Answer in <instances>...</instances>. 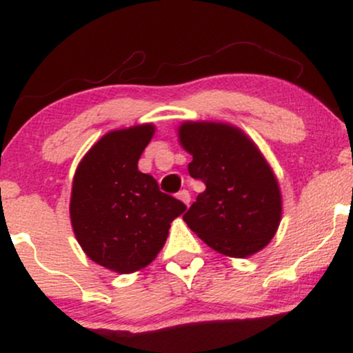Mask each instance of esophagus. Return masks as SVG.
I'll return each instance as SVG.
<instances>
[{"label": "esophagus", "mask_w": 353, "mask_h": 353, "mask_svg": "<svg viewBox=\"0 0 353 353\" xmlns=\"http://www.w3.org/2000/svg\"><path fill=\"white\" fill-rule=\"evenodd\" d=\"M177 197H179V199H181L182 202H184L185 205H189V202H190V194H189L188 189L179 190V192H177Z\"/></svg>", "instance_id": "obj_1"}]
</instances>
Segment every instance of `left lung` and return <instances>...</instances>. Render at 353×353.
I'll return each instance as SVG.
<instances>
[{"mask_svg":"<svg viewBox=\"0 0 353 353\" xmlns=\"http://www.w3.org/2000/svg\"><path fill=\"white\" fill-rule=\"evenodd\" d=\"M179 137L192 154L190 177L205 184L184 214L185 224L209 247L230 257L264 249L281 222L282 201L261 151L228 124L184 123Z\"/></svg>","mask_w":353,"mask_h":353,"instance_id":"left-lung-1","label":"left lung"}]
</instances>
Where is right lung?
Instances as JSON below:
<instances>
[{"mask_svg": "<svg viewBox=\"0 0 353 353\" xmlns=\"http://www.w3.org/2000/svg\"><path fill=\"white\" fill-rule=\"evenodd\" d=\"M154 134L151 124L112 131L81 161L71 192V222L83 250L96 264L121 274L156 259L171 222L185 204L161 192L137 161Z\"/></svg>", "mask_w": 353, "mask_h": 353, "instance_id": "right-lung-1", "label": "right lung"}]
</instances>
